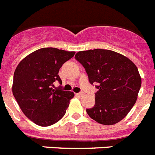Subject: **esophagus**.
Segmentation results:
<instances>
[{"mask_svg":"<svg viewBox=\"0 0 155 155\" xmlns=\"http://www.w3.org/2000/svg\"><path fill=\"white\" fill-rule=\"evenodd\" d=\"M84 92H80V93H76L75 94V95H77V96H82V95H84Z\"/></svg>","mask_w":155,"mask_h":155,"instance_id":"obj_1","label":"esophagus"}]
</instances>
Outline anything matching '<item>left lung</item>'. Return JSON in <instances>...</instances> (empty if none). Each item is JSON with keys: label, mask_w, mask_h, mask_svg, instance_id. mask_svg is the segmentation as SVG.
Returning <instances> with one entry per match:
<instances>
[{"label": "left lung", "mask_w": 155, "mask_h": 155, "mask_svg": "<svg viewBox=\"0 0 155 155\" xmlns=\"http://www.w3.org/2000/svg\"><path fill=\"white\" fill-rule=\"evenodd\" d=\"M75 58L85 68L90 84H98L95 105L87 109L90 117L105 125L124 119L136 103L141 87L136 64L124 55L108 49L80 51Z\"/></svg>", "instance_id": "left-lung-1"}]
</instances>
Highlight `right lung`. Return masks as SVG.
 <instances>
[{"label": "right lung", "instance_id": "1", "mask_svg": "<svg viewBox=\"0 0 155 155\" xmlns=\"http://www.w3.org/2000/svg\"><path fill=\"white\" fill-rule=\"evenodd\" d=\"M75 52L42 48L19 62L14 72L12 94L28 119L42 127L55 124L63 117L74 93L53 84H62L58 72Z\"/></svg>", "mask_w": 155, "mask_h": 155}]
</instances>
